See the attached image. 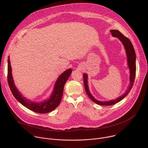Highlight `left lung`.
I'll return each instance as SVG.
<instances>
[{
    "mask_svg": "<svg viewBox=\"0 0 148 148\" xmlns=\"http://www.w3.org/2000/svg\"><path fill=\"white\" fill-rule=\"evenodd\" d=\"M112 36L113 37H118L121 41L122 43L125 50L126 53V56H127V60H128V67L130 70V86L128 88V90L126 91V92L122 95L119 98L113 99L109 101H99L97 99H95L94 97L91 95L90 93L88 86V81L87 78L88 76L87 75L84 73L83 74V78H84V87H85V90L86 91V93L88 95V97L92 99L95 103L100 105H112L117 102H119L121 101L122 99H123L126 95H127L129 92H130L132 88V86L134 85V83L135 79V75H136V54L135 52L134 48L133 47V45L131 41L129 40L128 38L123 36L119 30H110Z\"/></svg>",
    "mask_w": 148,
    "mask_h": 148,
    "instance_id": "obj_1",
    "label": "left lung"
}]
</instances>
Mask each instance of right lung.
<instances>
[{
  "instance_id": "1",
  "label": "right lung",
  "mask_w": 148,
  "mask_h": 148,
  "mask_svg": "<svg viewBox=\"0 0 148 148\" xmlns=\"http://www.w3.org/2000/svg\"><path fill=\"white\" fill-rule=\"evenodd\" d=\"M9 57H10L8 58V81L10 89L15 98L23 106L37 113L46 114L51 112L55 110L61 102L64 87L66 81L71 74V69H70L67 70L59 76L55 84L53 92L48 99L45 100L41 102H36L29 100L24 97L14 86Z\"/></svg>"
}]
</instances>
